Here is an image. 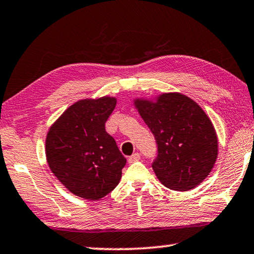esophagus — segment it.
I'll return each instance as SVG.
<instances>
[{"instance_id": "esophagus-1", "label": "esophagus", "mask_w": 254, "mask_h": 254, "mask_svg": "<svg viewBox=\"0 0 254 254\" xmlns=\"http://www.w3.org/2000/svg\"><path fill=\"white\" fill-rule=\"evenodd\" d=\"M139 160H140V155L138 153H134L133 155H131V156L127 158V162L128 163H134V162H137Z\"/></svg>"}]
</instances>
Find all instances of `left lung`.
I'll return each instance as SVG.
<instances>
[{"label":"left lung","instance_id":"1","mask_svg":"<svg viewBox=\"0 0 254 254\" xmlns=\"http://www.w3.org/2000/svg\"><path fill=\"white\" fill-rule=\"evenodd\" d=\"M134 107L153 132L157 157L153 170L172 190L187 191L209 176L218 156V137L197 103L179 92L138 98Z\"/></svg>","mask_w":254,"mask_h":254}]
</instances>
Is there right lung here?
<instances>
[{"instance_id": "1", "label": "right lung", "mask_w": 254, "mask_h": 254, "mask_svg": "<svg viewBox=\"0 0 254 254\" xmlns=\"http://www.w3.org/2000/svg\"><path fill=\"white\" fill-rule=\"evenodd\" d=\"M116 98L82 99L69 106L49 128L45 155L49 168L78 197L98 200L109 194L127 163L105 123Z\"/></svg>"}]
</instances>
